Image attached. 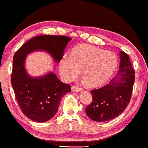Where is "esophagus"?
<instances>
[{"label":"esophagus","instance_id":"1","mask_svg":"<svg viewBox=\"0 0 148 148\" xmlns=\"http://www.w3.org/2000/svg\"><path fill=\"white\" fill-rule=\"evenodd\" d=\"M72 90L73 92H80L82 90V88L78 86H72Z\"/></svg>","mask_w":148,"mask_h":148}]
</instances>
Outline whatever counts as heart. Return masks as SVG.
<instances>
[{"label":"heart","mask_w":148,"mask_h":148,"mask_svg":"<svg viewBox=\"0 0 148 148\" xmlns=\"http://www.w3.org/2000/svg\"><path fill=\"white\" fill-rule=\"evenodd\" d=\"M117 67L114 53L89 45H80L72 49L70 56H63L58 64L60 76L65 82L77 79L82 70L89 86L97 87L108 81Z\"/></svg>","instance_id":"b5f03b06"}]
</instances>
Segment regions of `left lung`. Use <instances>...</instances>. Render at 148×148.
<instances>
[{
	"label": "left lung",
	"instance_id": "8db88e82",
	"mask_svg": "<svg viewBox=\"0 0 148 148\" xmlns=\"http://www.w3.org/2000/svg\"><path fill=\"white\" fill-rule=\"evenodd\" d=\"M120 65L116 76L102 88L92 90V102L85 113L97 122L110 121L121 114L129 104L134 83V70L129 56L120 52Z\"/></svg>",
	"mask_w": 148,
	"mask_h": 148
}]
</instances>
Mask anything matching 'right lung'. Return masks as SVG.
I'll use <instances>...</instances> for the list:
<instances>
[{"mask_svg": "<svg viewBox=\"0 0 148 148\" xmlns=\"http://www.w3.org/2000/svg\"><path fill=\"white\" fill-rule=\"evenodd\" d=\"M71 39L64 36H38L23 44L14 54L12 88L23 113L34 121L45 122L52 118L62 98L70 92L71 86L60 81L53 72L32 77L25 68L27 55L36 51H45L54 61L59 62Z\"/></svg>", "mask_w": 148, "mask_h": 148, "instance_id": "1", "label": "right lung"}]
</instances>
